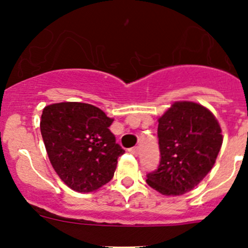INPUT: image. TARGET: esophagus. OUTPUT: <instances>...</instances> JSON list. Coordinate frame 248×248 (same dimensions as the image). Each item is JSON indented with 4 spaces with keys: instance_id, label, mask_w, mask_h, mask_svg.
Here are the masks:
<instances>
[{
    "instance_id": "obj_1",
    "label": "esophagus",
    "mask_w": 248,
    "mask_h": 248,
    "mask_svg": "<svg viewBox=\"0 0 248 248\" xmlns=\"http://www.w3.org/2000/svg\"><path fill=\"white\" fill-rule=\"evenodd\" d=\"M129 152H131L132 155H134V156H139V154H140V149H139L138 146L132 147V149L129 150Z\"/></svg>"
}]
</instances>
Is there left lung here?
<instances>
[{
  "instance_id": "8db88e82",
  "label": "left lung",
  "mask_w": 248,
  "mask_h": 248,
  "mask_svg": "<svg viewBox=\"0 0 248 248\" xmlns=\"http://www.w3.org/2000/svg\"><path fill=\"white\" fill-rule=\"evenodd\" d=\"M157 134L161 162L146 182L163 196L192 191L212 169L223 142L215 115L189 101L174 102L158 117Z\"/></svg>"
}]
</instances>
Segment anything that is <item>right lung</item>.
I'll use <instances>...</instances> for the list:
<instances>
[{"label":"right lung","instance_id":"right-lung-1","mask_svg":"<svg viewBox=\"0 0 248 248\" xmlns=\"http://www.w3.org/2000/svg\"><path fill=\"white\" fill-rule=\"evenodd\" d=\"M114 119L92 104L46 106L41 133L52 168L73 191L89 193L108 184L124 150L110 132Z\"/></svg>","mask_w":248,"mask_h":248}]
</instances>
